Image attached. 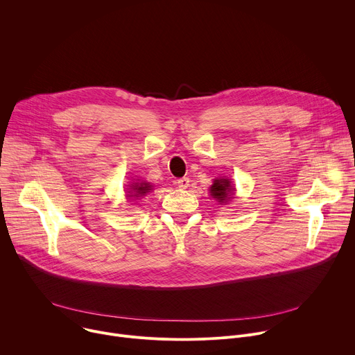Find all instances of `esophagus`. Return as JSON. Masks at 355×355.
Instances as JSON below:
<instances>
[{
    "instance_id": "esophagus-1",
    "label": "esophagus",
    "mask_w": 355,
    "mask_h": 355,
    "mask_svg": "<svg viewBox=\"0 0 355 355\" xmlns=\"http://www.w3.org/2000/svg\"><path fill=\"white\" fill-rule=\"evenodd\" d=\"M177 185H178V188H181V189H187L188 185H189V178H188V177H182V178H180V180H177Z\"/></svg>"
}]
</instances>
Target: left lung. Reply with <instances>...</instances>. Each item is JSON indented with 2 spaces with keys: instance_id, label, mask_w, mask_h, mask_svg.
Here are the masks:
<instances>
[{
  "instance_id": "1",
  "label": "left lung",
  "mask_w": 355,
  "mask_h": 355,
  "mask_svg": "<svg viewBox=\"0 0 355 355\" xmlns=\"http://www.w3.org/2000/svg\"><path fill=\"white\" fill-rule=\"evenodd\" d=\"M233 192H234V188L230 185V181L225 178L215 180L214 185L211 187V195L216 198L219 202H226L227 199H230Z\"/></svg>"
}]
</instances>
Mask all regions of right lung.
Returning a JSON list of instances; mask_svg holds the SVG:
<instances>
[{
	"mask_svg": "<svg viewBox=\"0 0 355 355\" xmlns=\"http://www.w3.org/2000/svg\"><path fill=\"white\" fill-rule=\"evenodd\" d=\"M151 189V185H148L147 182H141V184H135L132 187V191H130V198H137V196H143L146 195L147 192H150Z\"/></svg>",
	"mask_w": 355,
	"mask_h": 355,
	"instance_id": "add662e5",
	"label": "right lung"
}]
</instances>
